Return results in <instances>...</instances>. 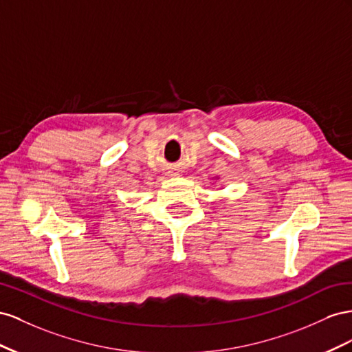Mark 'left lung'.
Listing matches in <instances>:
<instances>
[{
    "label": "left lung",
    "mask_w": 352,
    "mask_h": 352,
    "mask_svg": "<svg viewBox=\"0 0 352 352\" xmlns=\"http://www.w3.org/2000/svg\"><path fill=\"white\" fill-rule=\"evenodd\" d=\"M217 179H218V178H217Z\"/></svg>",
    "instance_id": "1"
}]
</instances>
